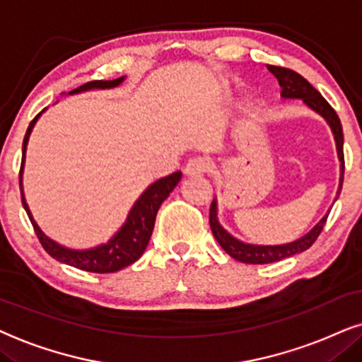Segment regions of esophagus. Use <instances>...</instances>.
Wrapping results in <instances>:
<instances>
[{
  "label": "esophagus",
  "instance_id": "1",
  "mask_svg": "<svg viewBox=\"0 0 362 362\" xmlns=\"http://www.w3.org/2000/svg\"><path fill=\"white\" fill-rule=\"evenodd\" d=\"M210 170V160L206 157H194L187 162V175H204Z\"/></svg>",
  "mask_w": 362,
  "mask_h": 362
}]
</instances>
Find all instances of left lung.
<instances>
[{
  "label": "left lung",
  "mask_w": 362,
  "mask_h": 362,
  "mask_svg": "<svg viewBox=\"0 0 362 362\" xmlns=\"http://www.w3.org/2000/svg\"><path fill=\"white\" fill-rule=\"evenodd\" d=\"M268 71L276 77L279 86H281L283 98L303 99L313 110H316L317 114H321L322 117L327 120V124L331 125L332 134H334V139H336V147H338L339 162H341V184L338 190V195H339L341 187H343V178H344V152H343L344 137H343V127H341V120L338 117V114H336V110L331 107L329 103H327V100L322 98V95L317 93L310 83H308L305 77L298 74L296 71L288 69V67H281V66H268ZM209 220H210L211 233H214L215 240L220 243V247L223 248L231 258H235L237 262H242L247 264H267V263L281 262V259L290 258L293 255H298L310 248L311 245L316 242L317 237H320L322 228H325L327 215L322 216L320 223H317L315 228H313L310 233H306L303 238L288 245H278V247H259V245H247V243L238 242V240H235L231 235H228L223 228H221L218 220H216L215 200L211 202L210 205Z\"/></svg>",
  "instance_id": "8db88e82"
}]
</instances>
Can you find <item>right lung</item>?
I'll return each mask as SVG.
<instances>
[{
	"label": "right lung",
	"instance_id": "right-lung-1",
	"mask_svg": "<svg viewBox=\"0 0 362 362\" xmlns=\"http://www.w3.org/2000/svg\"><path fill=\"white\" fill-rule=\"evenodd\" d=\"M124 81V77H117L112 81H90L79 86L77 89H72L69 94H77L81 90L88 89H107L115 88ZM40 117V114L31 120L30 127H28L26 136L23 141V160H21V170H19V190H21V202L24 210H26L28 216H30L33 228L36 231V237L42 245V248L46 250V253H49L52 258L57 262L69 264V267L84 269V272L90 273H115L119 269H122L134 262H137L142 257V253L146 252L148 240H151L153 223H156L157 211L160 209L162 202L170 195V192L175 189L178 180H180L182 172H173L170 175L160 178V180L153 182L148 189L141 195V199L136 202V205L132 206L131 214L127 216V221L122 225L117 233L114 235L112 240H109L105 245H100L98 248L93 250H84V252H77V250H69L61 247L56 242H52L51 238H47L45 233L40 230V226L36 225V221L33 220L28 209L26 202H24L23 195V185H21V172H23V163H24V151H26L28 139L33 131V125H35L36 119Z\"/></svg>",
	"mask_w": 362,
	"mask_h": 362
}]
</instances>
